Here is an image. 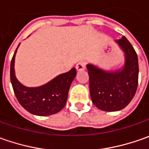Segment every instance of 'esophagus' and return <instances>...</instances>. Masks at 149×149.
<instances>
[{
  "instance_id": "esophagus-1",
  "label": "esophagus",
  "mask_w": 149,
  "mask_h": 149,
  "mask_svg": "<svg viewBox=\"0 0 149 149\" xmlns=\"http://www.w3.org/2000/svg\"><path fill=\"white\" fill-rule=\"evenodd\" d=\"M85 65H86V64H85L84 61H79L76 65V70H79H79H84L85 69Z\"/></svg>"
}]
</instances>
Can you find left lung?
Wrapping results in <instances>:
<instances>
[{
    "label": "left lung",
    "instance_id": "8db88e82",
    "mask_svg": "<svg viewBox=\"0 0 149 149\" xmlns=\"http://www.w3.org/2000/svg\"><path fill=\"white\" fill-rule=\"evenodd\" d=\"M116 41L125 53V63L121 70L107 72L87 65L91 100L104 111H118L125 108L134 97L139 84V60L135 49L124 36Z\"/></svg>",
    "mask_w": 149,
    "mask_h": 149
}]
</instances>
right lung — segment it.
Returning a JSON list of instances; mask_svg holds the SVG:
<instances>
[{"label": "right lung", "instance_id": "obj_1", "mask_svg": "<svg viewBox=\"0 0 149 149\" xmlns=\"http://www.w3.org/2000/svg\"><path fill=\"white\" fill-rule=\"evenodd\" d=\"M17 48L10 61V82L20 105L31 113L39 116H47L60 112L66 104L69 89L76 75L75 68L60 74L43 86L28 88L22 85L15 76V55Z\"/></svg>", "mask_w": 149, "mask_h": 149}]
</instances>
